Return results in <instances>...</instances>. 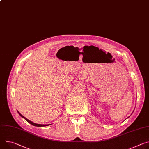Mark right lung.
Wrapping results in <instances>:
<instances>
[{"label": "right lung", "instance_id": "right-lung-1", "mask_svg": "<svg viewBox=\"0 0 149 149\" xmlns=\"http://www.w3.org/2000/svg\"><path fill=\"white\" fill-rule=\"evenodd\" d=\"M18 112V113L19 114V115L21 116V117H22L23 118H24L26 121L28 122L29 123H30V124H31V125H34V126H36V127H45V126H48V125H49L50 124H48V125H42V124H35V123H33V122H31V121H30V120H29L28 119H26L25 117H24V116H22L19 112Z\"/></svg>", "mask_w": 149, "mask_h": 149}]
</instances>
